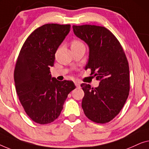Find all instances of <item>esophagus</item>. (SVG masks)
<instances>
[{
	"label": "esophagus",
	"mask_w": 149,
	"mask_h": 149,
	"mask_svg": "<svg viewBox=\"0 0 149 149\" xmlns=\"http://www.w3.org/2000/svg\"><path fill=\"white\" fill-rule=\"evenodd\" d=\"M74 83H75V86H76V87L78 88V87L80 86V84H79V81H75Z\"/></svg>",
	"instance_id": "1"
}]
</instances>
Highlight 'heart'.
I'll return each mask as SVG.
<instances>
[{"mask_svg": "<svg viewBox=\"0 0 149 149\" xmlns=\"http://www.w3.org/2000/svg\"><path fill=\"white\" fill-rule=\"evenodd\" d=\"M82 45H83L82 42H81V41H79V40H77V39L73 40L72 41V42H71V46H72V47H78V46H80Z\"/></svg>", "mask_w": 149, "mask_h": 149, "instance_id": "b5f03b06", "label": "heart"}]
</instances>
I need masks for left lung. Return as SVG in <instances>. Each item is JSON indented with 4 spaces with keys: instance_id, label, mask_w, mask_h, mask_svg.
Wrapping results in <instances>:
<instances>
[{
    "instance_id": "8db88e82",
    "label": "left lung",
    "mask_w": 149,
    "mask_h": 149,
    "mask_svg": "<svg viewBox=\"0 0 149 149\" xmlns=\"http://www.w3.org/2000/svg\"><path fill=\"white\" fill-rule=\"evenodd\" d=\"M76 36L89 47L86 70L100 80L97 88L81 84L84 92L81 107L93 122L105 123L114 119L129 95V65L122 47L111 31L95 25L73 26Z\"/></svg>"
}]
</instances>
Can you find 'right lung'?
<instances>
[{"label":"right lung","mask_w":149,"mask_h":149,"mask_svg":"<svg viewBox=\"0 0 149 149\" xmlns=\"http://www.w3.org/2000/svg\"><path fill=\"white\" fill-rule=\"evenodd\" d=\"M70 24H48L36 29L23 45L14 70L19 99L34 122L47 124L60 116L68 94L75 88L72 81L51 77L58 47L70 32Z\"/></svg>","instance_id":"add662e5"}]
</instances>
